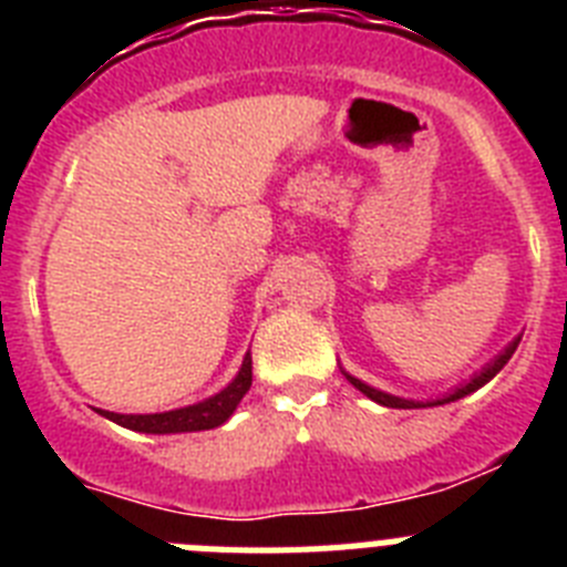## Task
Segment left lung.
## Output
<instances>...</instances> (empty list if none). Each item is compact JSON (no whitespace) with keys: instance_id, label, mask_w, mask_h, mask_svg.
Instances as JSON below:
<instances>
[{"instance_id":"8db88e82","label":"left lung","mask_w":567,"mask_h":567,"mask_svg":"<svg viewBox=\"0 0 567 567\" xmlns=\"http://www.w3.org/2000/svg\"><path fill=\"white\" fill-rule=\"evenodd\" d=\"M519 340H523V334H517V338L511 340V343L505 346L503 352H499L494 360H488V363H485L477 374H471V378L465 380V383L454 385L452 392H445L443 398H437V400H409V398H398V394L380 392V389H374V385L363 383V380H358V378H354V374H349V372H343V374H346V380H349V383H352L354 389H358V392H363L365 398L374 400V403L389 405V409H429V405L454 403V400H460V398H465V394H471V392H477V389H483V385L488 383V380L494 378V374H497L505 363H508L511 354L517 352Z\"/></svg>"}]
</instances>
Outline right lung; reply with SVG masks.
I'll use <instances>...</instances> for the list:
<instances>
[{
	"mask_svg": "<svg viewBox=\"0 0 567 567\" xmlns=\"http://www.w3.org/2000/svg\"><path fill=\"white\" fill-rule=\"evenodd\" d=\"M252 385V354H244V363H240L238 374L224 385L221 392L213 394L207 400H198L193 405H184V409H169V412H155V414H115V412H102L99 414L113 423L124 425L130 432L142 434H184V432H207V429H218V425L227 423L235 414L238 403L244 400V394L249 392Z\"/></svg>",
	"mask_w": 567,
	"mask_h": 567,
	"instance_id": "right-lung-1",
	"label": "right lung"
}]
</instances>
